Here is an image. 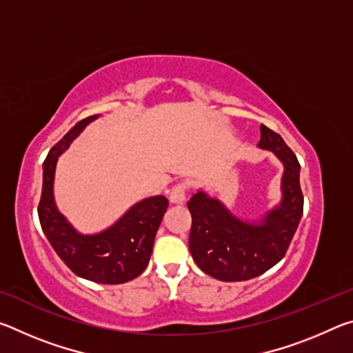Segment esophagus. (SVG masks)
<instances>
[{
  "label": "esophagus",
  "instance_id": "esophagus-1",
  "mask_svg": "<svg viewBox=\"0 0 353 353\" xmlns=\"http://www.w3.org/2000/svg\"><path fill=\"white\" fill-rule=\"evenodd\" d=\"M188 185L185 182H179L170 191V201L174 202V204H181L185 201V196H187Z\"/></svg>",
  "mask_w": 353,
  "mask_h": 353
}]
</instances>
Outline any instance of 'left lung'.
Returning <instances> with one entry per match:
<instances>
[{
  "instance_id": "left-lung-1",
  "label": "left lung",
  "mask_w": 353,
  "mask_h": 353,
  "mask_svg": "<svg viewBox=\"0 0 353 353\" xmlns=\"http://www.w3.org/2000/svg\"><path fill=\"white\" fill-rule=\"evenodd\" d=\"M259 146L270 149L285 166L283 199L279 208L252 225L232 216L216 199L198 191L187 202L191 213L190 252L202 271L223 282L261 276L283 259L303 213L299 182L301 165L282 137L261 124Z\"/></svg>"
}]
</instances>
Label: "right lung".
I'll return each mask as SVG.
<instances>
[{
    "instance_id": "obj_1",
    "label": "right lung",
    "mask_w": 353,
    "mask_h": 353,
    "mask_svg": "<svg viewBox=\"0 0 353 353\" xmlns=\"http://www.w3.org/2000/svg\"><path fill=\"white\" fill-rule=\"evenodd\" d=\"M97 115L81 119L51 148L43 162V187L39 201L41 230L61 260L76 276L97 283L118 285L129 282L146 270L152 254L154 238L168 208L165 196H152L139 202L115 225L103 234L83 236L56 210L52 179L56 162L81 130Z\"/></svg>"
}]
</instances>
